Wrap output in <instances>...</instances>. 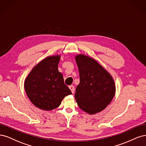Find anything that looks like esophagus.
<instances>
[{
    "label": "esophagus",
    "instance_id": "34e87169",
    "mask_svg": "<svg viewBox=\"0 0 146 146\" xmlns=\"http://www.w3.org/2000/svg\"><path fill=\"white\" fill-rule=\"evenodd\" d=\"M69 88L70 89V90L72 91V93H74V87L73 86H70Z\"/></svg>",
    "mask_w": 146,
    "mask_h": 146
}]
</instances>
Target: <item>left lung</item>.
Returning a JSON list of instances; mask_svg holds the SVG:
<instances>
[{"mask_svg": "<svg viewBox=\"0 0 146 146\" xmlns=\"http://www.w3.org/2000/svg\"><path fill=\"white\" fill-rule=\"evenodd\" d=\"M80 82L75 99L80 109L89 114L104 110L113 98L115 82L111 75L95 60L80 54L76 57Z\"/></svg>", "mask_w": 146, "mask_h": 146, "instance_id": "8db88e82", "label": "left lung"}]
</instances>
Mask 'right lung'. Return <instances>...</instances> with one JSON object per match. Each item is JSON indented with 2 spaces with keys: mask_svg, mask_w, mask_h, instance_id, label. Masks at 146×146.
Listing matches in <instances>:
<instances>
[{
  "mask_svg": "<svg viewBox=\"0 0 146 146\" xmlns=\"http://www.w3.org/2000/svg\"><path fill=\"white\" fill-rule=\"evenodd\" d=\"M59 56H50L33 68L25 81V90L36 107L44 110L58 107L65 96L72 92L64 84L58 67Z\"/></svg>",
  "mask_w": 146,
  "mask_h": 146,
  "instance_id": "right-lung-1",
  "label": "right lung"
}]
</instances>
